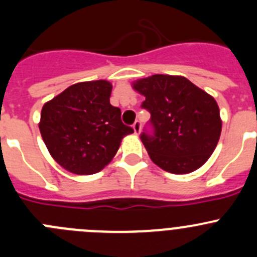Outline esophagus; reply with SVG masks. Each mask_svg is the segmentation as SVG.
Masks as SVG:
<instances>
[{
	"mask_svg": "<svg viewBox=\"0 0 257 257\" xmlns=\"http://www.w3.org/2000/svg\"><path fill=\"white\" fill-rule=\"evenodd\" d=\"M141 128H142V123L139 120H136L133 124V129H134V133L139 134L141 133Z\"/></svg>",
	"mask_w": 257,
	"mask_h": 257,
	"instance_id": "obj_1",
	"label": "esophagus"
}]
</instances>
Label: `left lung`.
<instances>
[{"label": "left lung", "instance_id": "obj_1", "mask_svg": "<svg viewBox=\"0 0 257 257\" xmlns=\"http://www.w3.org/2000/svg\"><path fill=\"white\" fill-rule=\"evenodd\" d=\"M150 113L141 139L150 159L173 174L199 169L216 148L221 119L214 98L185 77L154 74L133 83Z\"/></svg>", "mask_w": 257, "mask_h": 257}]
</instances>
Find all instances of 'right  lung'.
<instances>
[{"label": "right lung", "instance_id": "add662e5", "mask_svg": "<svg viewBox=\"0 0 257 257\" xmlns=\"http://www.w3.org/2000/svg\"><path fill=\"white\" fill-rule=\"evenodd\" d=\"M107 80L82 82L46 103L40 131L49 154L73 174L100 172L118 152L121 139L133 133L121 121V112L109 102Z\"/></svg>", "mask_w": 257, "mask_h": 257}]
</instances>
